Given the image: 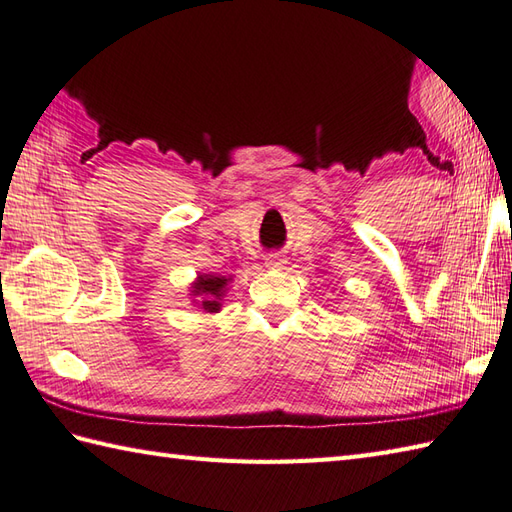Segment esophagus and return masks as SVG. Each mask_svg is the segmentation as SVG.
I'll use <instances>...</instances> for the list:
<instances>
[{
    "mask_svg": "<svg viewBox=\"0 0 512 512\" xmlns=\"http://www.w3.org/2000/svg\"><path fill=\"white\" fill-rule=\"evenodd\" d=\"M284 264H286V259L281 257V255H270V257H266V268H270V270L284 268Z\"/></svg>",
    "mask_w": 512,
    "mask_h": 512,
    "instance_id": "1",
    "label": "esophagus"
}]
</instances>
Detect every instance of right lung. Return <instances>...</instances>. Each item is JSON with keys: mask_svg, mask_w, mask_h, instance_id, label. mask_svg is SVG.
I'll return each instance as SVG.
<instances>
[{"mask_svg": "<svg viewBox=\"0 0 512 512\" xmlns=\"http://www.w3.org/2000/svg\"><path fill=\"white\" fill-rule=\"evenodd\" d=\"M231 277L222 275H198L193 281V297L200 299V306L204 312H217L222 308V297L226 292V286Z\"/></svg>", "mask_w": 512, "mask_h": 512, "instance_id": "right-lung-1", "label": "right lung"}]
</instances>
